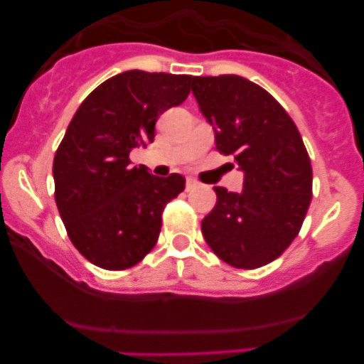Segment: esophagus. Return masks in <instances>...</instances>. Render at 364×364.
<instances>
[{"instance_id": "34e87169", "label": "esophagus", "mask_w": 364, "mask_h": 364, "mask_svg": "<svg viewBox=\"0 0 364 364\" xmlns=\"http://www.w3.org/2000/svg\"><path fill=\"white\" fill-rule=\"evenodd\" d=\"M197 185H199V183H197V179H193V178H186V190L196 188Z\"/></svg>"}]
</instances>
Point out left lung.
<instances>
[{
  "label": "left lung",
  "instance_id": "8db88e82",
  "mask_svg": "<svg viewBox=\"0 0 364 364\" xmlns=\"http://www.w3.org/2000/svg\"><path fill=\"white\" fill-rule=\"evenodd\" d=\"M192 93L215 128L218 153L245 172L241 193L215 186L205 243L232 267L273 262L299 234L311 203V164L285 109L240 75L193 77Z\"/></svg>",
  "mask_w": 364,
  "mask_h": 364
}]
</instances>
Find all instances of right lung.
<instances>
[{"label":"right lung","mask_w":364,"mask_h":364,"mask_svg":"<svg viewBox=\"0 0 364 364\" xmlns=\"http://www.w3.org/2000/svg\"><path fill=\"white\" fill-rule=\"evenodd\" d=\"M192 80L128 70L95 87L73 114L54 155V199L70 241L95 266L128 269L159 241L161 213L185 178L132 167L130 151L153 142L159 116L186 100Z\"/></svg>","instance_id":"right-lung-1"}]
</instances>
